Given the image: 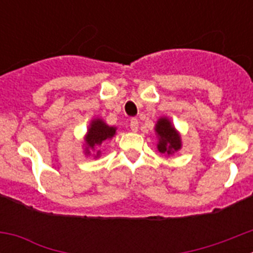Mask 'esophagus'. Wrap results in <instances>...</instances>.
<instances>
[{
	"label": "esophagus",
	"mask_w": 253,
	"mask_h": 253,
	"mask_svg": "<svg viewBox=\"0 0 253 253\" xmlns=\"http://www.w3.org/2000/svg\"><path fill=\"white\" fill-rule=\"evenodd\" d=\"M138 126H139V122H138L137 118H131L130 119V129L131 131H137Z\"/></svg>",
	"instance_id": "1"
}]
</instances>
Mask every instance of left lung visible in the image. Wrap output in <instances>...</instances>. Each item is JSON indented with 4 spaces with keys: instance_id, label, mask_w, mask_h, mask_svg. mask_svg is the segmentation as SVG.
Wrapping results in <instances>:
<instances>
[{
    "instance_id": "left-lung-1",
    "label": "left lung",
    "mask_w": 253,
    "mask_h": 253,
    "mask_svg": "<svg viewBox=\"0 0 253 253\" xmlns=\"http://www.w3.org/2000/svg\"><path fill=\"white\" fill-rule=\"evenodd\" d=\"M156 131L160 137V143H158L157 148L161 153L171 154L181 148L180 135L166 118L158 120L157 125H156Z\"/></svg>"
}]
</instances>
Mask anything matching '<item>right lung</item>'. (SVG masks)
Returning a JSON list of instances; mask_svg holds the SVG:
<instances>
[{
  "mask_svg": "<svg viewBox=\"0 0 253 253\" xmlns=\"http://www.w3.org/2000/svg\"><path fill=\"white\" fill-rule=\"evenodd\" d=\"M116 128L114 126H109V125L105 124L102 120L96 119L91 123L90 129L87 131L86 135V143H87V148L86 152L90 153L88 148H95V146H100L104 140L109 139L115 134ZM100 154V151L97 152V156Z\"/></svg>",
  "mask_w": 253,
  "mask_h": 253,
  "instance_id": "obj_1",
  "label": "right lung"
}]
</instances>
